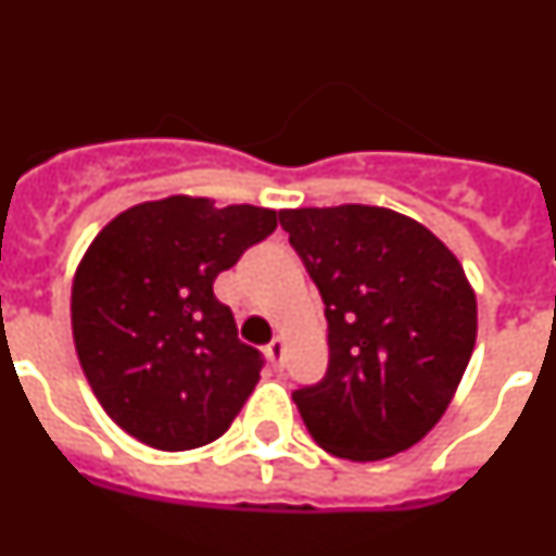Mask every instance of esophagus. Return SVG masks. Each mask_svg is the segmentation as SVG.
Segmentation results:
<instances>
[{"instance_id": "34e87169", "label": "esophagus", "mask_w": 556, "mask_h": 556, "mask_svg": "<svg viewBox=\"0 0 556 556\" xmlns=\"http://www.w3.org/2000/svg\"><path fill=\"white\" fill-rule=\"evenodd\" d=\"M267 353H269V358H273V365L281 367V362H283V337H273V342L267 345Z\"/></svg>"}]
</instances>
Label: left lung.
Masks as SVG:
<instances>
[{"instance_id": "obj_1", "label": "left lung", "mask_w": 556, "mask_h": 556, "mask_svg": "<svg viewBox=\"0 0 556 556\" xmlns=\"http://www.w3.org/2000/svg\"><path fill=\"white\" fill-rule=\"evenodd\" d=\"M281 228L326 303L328 376L294 390L314 443L378 462L420 443L476 345V292L426 225L381 205L283 208Z\"/></svg>"}]
</instances>
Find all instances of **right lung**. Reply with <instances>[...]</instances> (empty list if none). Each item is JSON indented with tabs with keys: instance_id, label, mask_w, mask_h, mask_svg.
<instances>
[{
	"instance_id": "1",
	"label": "right lung",
	"mask_w": 556,
	"mask_h": 556,
	"mask_svg": "<svg viewBox=\"0 0 556 556\" xmlns=\"http://www.w3.org/2000/svg\"><path fill=\"white\" fill-rule=\"evenodd\" d=\"M278 217L172 194L130 205L88 244L72 281V333L119 429L159 451L200 448L230 429L262 378V356L239 339L214 281Z\"/></svg>"
}]
</instances>
